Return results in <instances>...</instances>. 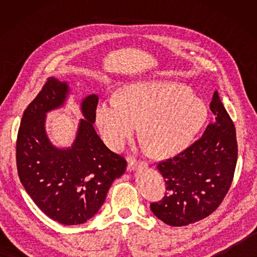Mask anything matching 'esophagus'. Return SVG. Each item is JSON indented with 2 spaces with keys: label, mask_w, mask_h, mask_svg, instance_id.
<instances>
[{
  "label": "esophagus",
  "mask_w": 257,
  "mask_h": 257,
  "mask_svg": "<svg viewBox=\"0 0 257 257\" xmlns=\"http://www.w3.org/2000/svg\"><path fill=\"white\" fill-rule=\"evenodd\" d=\"M139 166L146 167L147 166V162L146 161L137 160V159H135V158H129V159H128V170L129 171L135 170V169H137Z\"/></svg>",
  "instance_id": "esophagus-1"
}]
</instances>
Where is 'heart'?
I'll use <instances>...</instances> for the list:
<instances>
[{
  "instance_id": "1",
  "label": "heart",
  "mask_w": 257,
  "mask_h": 257,
  "mask_svg": "<svg viewBox=\"0 0 257 257\" xmlns=\"http://www.w3.org/2000/svg\"><path fill=\"white\" fill-rule=\"evenodd\" d=\"M206 107L183 86L163 81L129 85L122 96L102 99L96 110L97 123L106 143L120 150L140 130L145 147L159 156L181 151L205 122Z\"/></svg>"
}]
</instances>
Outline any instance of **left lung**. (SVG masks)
Instances as JSON below:
<instances>
[{"instance_id":"8db88e82","label":"left lung","mask_w":257,"mask_h":257,"mask_svg":"<svg viewBox=\"0 0 257 257\" xmlns=\"http://www.w3.org/2000/svg\"><path fill=\"white\" fill-rule=\"evenodd\" d=\"M215 120L202 137L170 159L157 163L166 182L165 196L152 202L158 219L184 226L209 216L224 200L237 161L235 127L214 91L210 102Z\"/></svg>"}]
</instances>
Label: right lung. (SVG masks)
<instances>
[{
    "mask_svg": "<svg viewBox=\"0 0 257 257\" xmlns=\"http://www.w3.org/2000/svg\"><path fill=\"white\" fill-rule=\"evenodd\" d=\"M66 83L47 78L23 113L16 140V166L25 191L42 212L64 225H77L100 209L113 180L125 171L123 157L109 150L94 128L98 96L81 102L73 146L58 149L45 133V113L62 106Z\"/></svg>",
    "mask_w": 257,
    "mask_h": 257,
    "instance_id": "add662e5",
    "label": "right lung"
}]
</instances>
